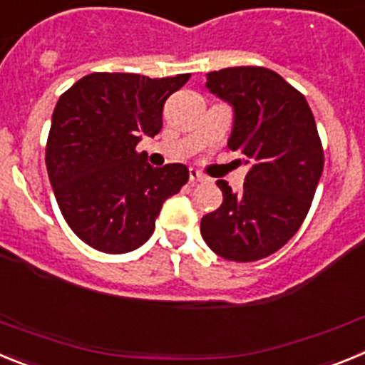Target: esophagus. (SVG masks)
Wrapping results in <instances>:
<instances>
[{"instance_id": "esophagus-1", "label": "esophagus", "mask_w": 365, "mask_h": 365, "mask_svg": "<svg viewBox=\"0 0 365 365\" xmlns=\"http://www.w3.org/2000/svg\"><path fill=\"white\" fill-rule=\"evenodd\" d=\"M202 180H206V177L202 175L201 172H197V170L190 168V182H192V185H195V182H202Z\"/></svg>"}]
</instances>
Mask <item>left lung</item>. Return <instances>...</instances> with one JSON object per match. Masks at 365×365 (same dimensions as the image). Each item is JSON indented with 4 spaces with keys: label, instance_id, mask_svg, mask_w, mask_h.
I'll use <instances>...</instances> for the list:
<instances>
[{
    "label": "left lung",
    "instance_id": "obj_1",
    "mask_svg": "<svg viewBox=\"0 0 365 365\" xmlns=\"http://www.w3.org/2000/svg\"><path fill=\"white\" fill-rule=\"evenodd\" d=\"M210 93L234 108L232 151L250 166L243 190L217 180L222 205L201 219V235L228 261H257L302 227L324 172V148L307 100L267 67L206 74Z\"/></svg>",
    "mask_w": 365,
    "mask_h": 365
}]
</instances>
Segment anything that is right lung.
<instances>
[{
    "mask_svg": "<svg viewBox=\"0 0 365 365\" xmlns=\"http://www.w3.org/2000/svg\"><path fill=\"white\" fill-rule=\"evenodd\" d=\"M188 78L91 73L58 100L45 164L63 219L89 247L124 254L144 245L163 202L188 182L185 164L151 168L135 150L159 133L164 102Z\"/></svg>",
    "mask_w": 365,
    "mask_h": 365,
    "instance_id": "right-lung-1",
    "label": "right lung"
}]
</instances>
